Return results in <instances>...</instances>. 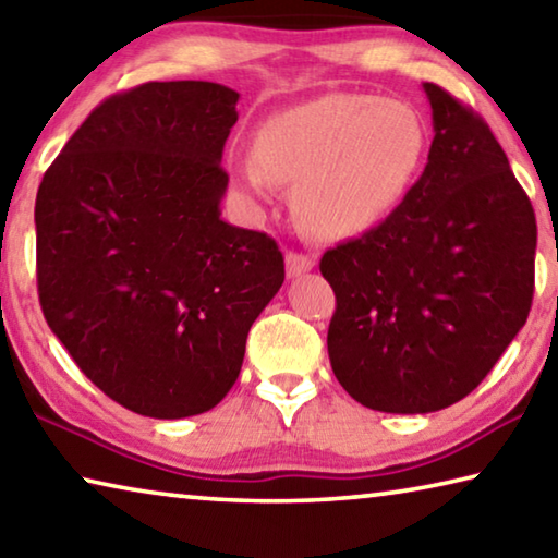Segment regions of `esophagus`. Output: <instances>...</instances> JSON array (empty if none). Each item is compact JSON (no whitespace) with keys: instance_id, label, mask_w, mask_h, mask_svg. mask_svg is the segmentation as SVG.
Returning <instances> with one entry per match:
<instances>
[{"instance_id":"1","label":"esophagus","mask_w":558,"mask_h":558,"mask_svg":"<svg viewBox=\"0 0 558 558\" xmlns=\"http://www.w3.org/2000/svg\"><path fill=\"white\" fill-rule=\"evenodd\" d=\"M315 268V260L305 256V253H298V251H288L286 253V270L290 278H298V276H305L307 270Z\"/></svg>"}]
</instances>
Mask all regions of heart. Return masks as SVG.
<instances>
[{
    "label": "heart",
    "mask_w": 558,
    "mask_h": 558,
    "mask_svg": "<svg viewBox=\"0 0 558 558\" xmlns=\"http://www.w3.org/2000/svg\"><path fill=\"white\" fill-rule=\"evenodd\" d=\"M426 122L409 102L327 93L268 118L251 140L253 167L233 172L251 199L295 186L307 231L342 241L399 209L426 157Z\"/></svg>",
    "instance_id": "1"
}]
</instances>
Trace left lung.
Listing matches in <instances>:
<instances>
[{
	"label": "left lung",
	"instance_id": "8db88e82",
	"mask_svg": "<svg viewBox=\"0 0 558 558\" xmlns=\"http://www.w3.org/2000/svg\"><path fill=\"white\" fill-rule=\"evenodd\" d=\"M428 165L399 209L329 248L332 372L366 409L428 413L477 389L524 327L536 219L505 149L436 83Z\"/></svg>",
	"mask_w": 558,
	"mask_h": 558
}]
</instances>
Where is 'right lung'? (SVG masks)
<instances>
[{"label":"right lung","mask_w":558,"mask_h":558,"mask_svg":"<svg viewBox=\"0 0 558 558\" xmlns=\"http://www.w3.org/2000/svg\"><path fill=\"white\" fill-rule=\"evenodd\" d=\"M239 93L153 81L83 120L36 194L51 332L98 389L149 418L214 409L286 280L278 243L221 219Z\"/></svg>","instance_id":"add662e5"}]
</instances>
